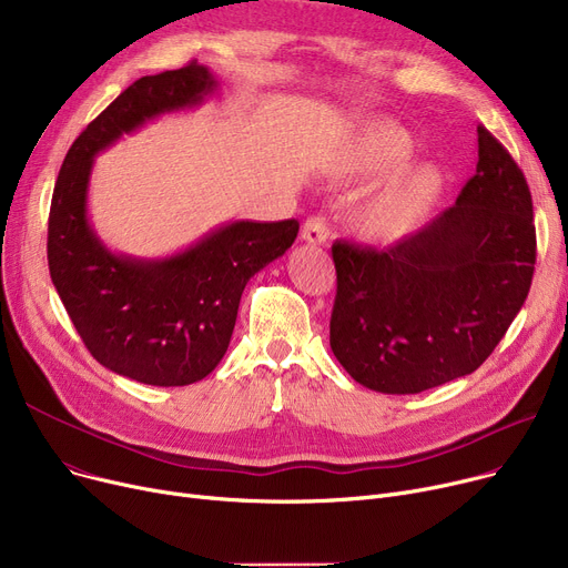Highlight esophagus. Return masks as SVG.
Instances as JSON below:
<instances>
[{
	"label": "esophagus",
	"instance_id": "esophagus-1",
	"mask_svg": "<svg viewBox=\"0 0 568 568\" xmlns=\"http://www.w3.org/2000/svg\"><path fill=\"white\" fill-rule=\"evenodd\" d=\"M302 239L306 244H313V246H324L326 242H329V225H326L324 219L320 216H313L304 223V230H302Z\"/></svg>",
	"mask_w": 568,
	"mask_h": 568
}]
</instances>
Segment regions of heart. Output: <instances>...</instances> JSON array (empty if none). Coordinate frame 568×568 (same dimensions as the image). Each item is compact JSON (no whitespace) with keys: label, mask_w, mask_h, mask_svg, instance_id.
<instances>
[{"label":"heart","mask_w":568,"mask_h":568,"mask_svg":"<svg viewBox=\"0 0 568 568\" xmlns=\"http://www.w3.org/2000/svg\"><path fill=\"white\" fill-rule=\"evenodd\" d=\"M414 149L412 135L396 124L368 126L345 149L341 174L347 179H375L393 172L356 212L354 225L362 236L396 242L435 212L446 191V172L435 161L407 163Z\"/></svg>","instance_id":"1"}]
</instances>
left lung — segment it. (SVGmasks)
<instances>
[{
    "instance_id": "left-lung-1",
    "label": "left lung",
    "mask_w": 568,
    "mask_h": 568,
    "mask_svg": "<svg viewBox=\"0 0 568 568\" xmlns=\"http://www.w3.org/2000/svg\"><path fill=\"white\" fill-rule=\"evenodd\" d=\"M454 206L394 246L336 242L329 343L371 392L419 394L479 368L520 313L534 276L531 195L484 129Z\"/></svg>"
}]
</instances>
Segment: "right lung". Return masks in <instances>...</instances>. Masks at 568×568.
Segmentation results:
<instances>
[{
	"instance_id": "right-lung-1",
	"label": "right lung",
	"mask_w": 568,
	"mask_h": 568,
	"mask_svg": "<svg viewBox=\"0 0 568 568\" xmlns=\"http://www.w3.org/2000/svg\"><path fill=\"white\" fill-rule=\"evenodd\" d=\"M202 64L144 75L89 124L59 170L48 266L87 349L108 371L152 386H186L227 352L246 283L296 239L294 219L230 221L165 257L110 251L89 219L94 159L154 119L202 105L219 89Z\"/></svg>"
}]
</instances>
